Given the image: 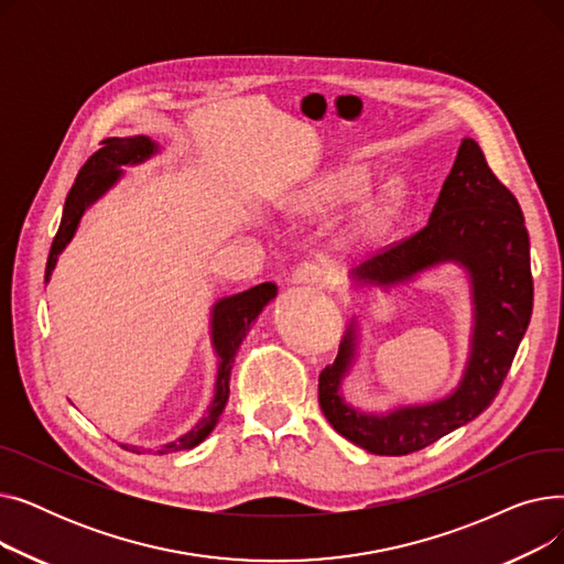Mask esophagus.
Instances as JSON below:
<instances>
[{
    "label": "esophagus",
    "instance_id": "34e87169",
    "mask_svg": "<svg viewBox=\"0 0 564 564\" xmlns=\"http://www.w3.org/2000/svg\"><path fill=\"white\" fill-rule=\"evenodd\" d=\"M329 281H332L329 267L322 262H302L297 270L292 272V283L297 285H327Z\"/></svg>",
    "mask_w": 564,
    "mask_h": 564
}]
</instances>
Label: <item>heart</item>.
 <instances>
[{
	"mask_svg": "<svg viewBox=\"0 0 564 564\" xmlns=\"http://www.w3.org/2000/svg\"><path fill=\"white\" fill-rule=\"evenodd\" d=\"M370 187V173L364 166H343L327 177H322L319 183H315L306 194H304V205L308 210H317V207H329V205H340V203H351L361 198ZM404 189L398 183H391L383 192L381 200L368 213V226L379 228L383 221H387L389 213L402 200Z\"/></svg>",
	"mask_w": 564,
	"mask_h": 564,
	"instance_id": "heart-1",
	"label": "heart"
}]
</instances>
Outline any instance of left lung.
Instances as JSON below:
<instances>
[{"instance_id": "8db88e82", "label": "left lung", "mask_w": 564, "mask_h": 564, "mask_svg": "<svg viewBox=\"0 0 564 564\" xmlns=\"http://www.w3.org/2000/svg\"><path fill=\"white\" fill-rule=\"evenodd\" d=\"M448 262L468 276L473 329L462 379L446 398L379 413L349 404L343 381L357 364V317L347 324L336 361L319 372V406L329 425L372 455L423 451L478 419L502 387L528 329L532 276L523 213L470 137L462 139L427 226L354 267L349 279L354 288L391 290Z\"/></svg>"}]
</instances>
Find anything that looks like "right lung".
<instances>
[{"label":"right lung","instance_id":"obj_1","mask_svg":"<svg viewBox=\"0 0 564 564\" xmlns=\"http://www.w3.org/2000/svg\"><path fill=\"white\" fill-rule=\"evenodd\" d=\"M160 153V145L151 137H111L102 141V148L98 153L86 160V164L79 169L75 185L70 187L64 205V215L62 224H58L56 237L52 242L50 256H47V267H45V283L50 281L56 260L62 256V251L70 245V240L77 232V226L84 217V213L91 207L98 198H102L118 181L123 177V166H134L143 164L145 160H151L153 155ZM276 297V285L274 283H260L253 285L245 292L230 294V297H221L215 302L210 311V340L213 349L217 354V381H215V398L207 404L203 419L183 436H177L171 443H164V446L158 453H177V451H192L196 448L200 441L207 438L219 423L221 411L228 402L230 393V370L235 364V354L240 349L242 340L247 338V332L251 329V324L258 319L262 308L270 304ZM128 451V446H121ZM132 453H139L132 448Z\"/></svg>","mask_w":564,"mask_h":564}]
</instances>
